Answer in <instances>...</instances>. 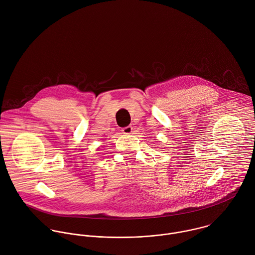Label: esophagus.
Returning a JSON list of instances; mask_svg holds the SVG:
<instances>
[{
	"label": "esophagus",
	"mask_w": 255,
	"mask_h": 255,
	"mask_svg": "<svg viewBox=\"0 0 255 255\" xmlns=\"http://www.w3.org/2000/svg\"><path fill=\"white\" fill-rule=\"evenodd\" d=\"M132 127L131 126H128V127H126V128H124L123 129H122V131L125 133V134H130L131 132H132Z\"/></svg>",
	"instance_id": "obj_1"
}]
</instances>
